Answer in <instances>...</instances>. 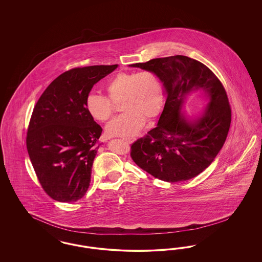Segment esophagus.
<instances>
[{"label": "esophagus", "mask_w": 262, "mask_h": 262, "mask_svg": "<svg viewBox=\"0 0 262 262\" xmlns=\"http://www.w3.org/2000/svg\"><path fill=\"white\" fill-rule=\"evenodd\" d=\"M124 140H125V142H127V143H133L136 139L135 138H124Z\"/></svg>", "instance_id": "34e87169"}]
</instances>
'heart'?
I'll return each mask as SVG.
<instances>
[{"label":"heart","instance_id":"heart-1","mask_svg":"<svg viewBox=\"0 0 262 262\" xmlns=\"http://www.w3.org/2000/svg\"><path fill=\"white\" fill-rule=\"evenodd\" d=\"M106 90L113 102L122 99L121 110L125 111L106 126L111 137L136 136L145 124V118L154 119L162 109V84L158 76L151 72L120 73L107 82ZM110 99L97 93L88 94L84 106L90 117L98 122H106L113 112Z\"/></svg>","mask_w":262,"mask_h":262}]
</instances>
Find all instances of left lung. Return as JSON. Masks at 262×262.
<instances>
[{"mask_svg":"<svg viewBox=\"0 0 262 262\" xmlns=\"http://www.w3.org/2000/svg\"><path fill=\"white\" fill-rule=\"evenodd\" d=\"M158 76L166 101L157 125L132 145L137 166L168 183L190 180L210 166L224 145L231 108L224 88L202 62L177 55L129 64ZM192 95L208 105L198 116L183 111Z\"/></svg>","mask_w":262,"mask_h":262,"instance_id":"obj_1","label":"left lung"}]
</instances>
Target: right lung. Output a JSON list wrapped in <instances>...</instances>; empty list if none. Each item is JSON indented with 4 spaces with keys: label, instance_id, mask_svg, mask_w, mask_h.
Listing matches in <instances>:
<instances>
[{
    "label": "right lung",
    "instance_id": "add662e5",
    "mask_svg": "<svg viewBox=\"0 0 262 262\" xmlns=\"http://www.w3.org/2000/svg\"><path fill=\"white\" fill-rule=\"evenodd\" d=\"M117 68L68 71L51 82L33 109L26 146L39 183L53 200L75 202L88 191L102 127L84 101L93 85Z\"/></svg>",
    "mask_w": 262,
    "mask_h": 262
}]
</instances>
